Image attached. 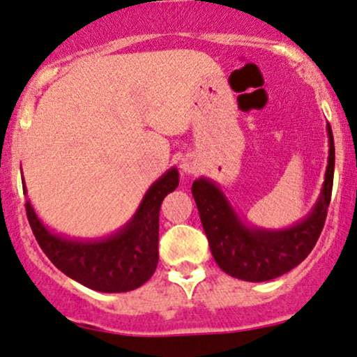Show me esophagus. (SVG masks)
<instances>
[{"label":"esophagus","instance_id":"esophagus-1","mask_svg":"<svg viewBox=\"0 0 357 357\" xmlns=\"http://www.w3.org/2000/svg\"><path fill=\"white\" fill-rule=\"evenodd\" d=\"M180 168H182V172H185V174H194L195 163L192 162V160H182V165H180Z\"/></svg>","mask_w":357,"mask_h":357}]
</instances>
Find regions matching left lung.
<instances>
[{
    "label": "left lung",
    "instance_id": "left-lung-1",
    "mask_svg": "<svg viewBox=\"0 0 357 357\" xmlns=\"http://www.w3.org/2000/svg\"><path fill=\"white\" fill-rule=\"evenodd\" d=\"M327 135L329 162L320 197L303 221L287 229L246 226L214 182L202 177L192 183V195L209 239L211 253L224 273L244 282H268L294 270L314 250L326 222L334 182L335 150L329 123Z\"/></svg>",
    "mask_w": 357,
    "mask_h": 357
}]
</instances>
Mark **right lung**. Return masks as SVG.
<instances>
[{"instance_id":"add662e5","label":"right lung","mask_w":357,"mask_h":357,"mask_svg":"<svg viewBox=\"0 0 357 357\" xmlns=\"http://www.w3.org/2000/svg\"><path fill=\"white\" fill-rule=\"evenodd\" d=\"M177 185L178 170L170 168L148 189L133 219L102 239L82 241L54 234L37 218L30 200L25 204L26 218L42 251L62 273L96 291H130L157 270L160 206Z\"/></svg>"}]
</instances>
